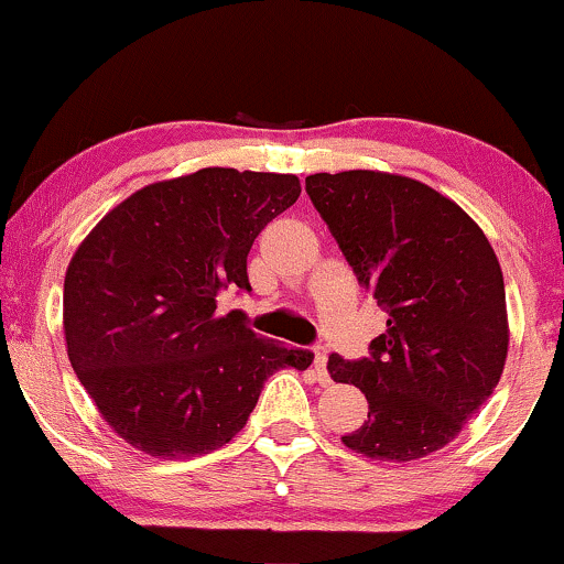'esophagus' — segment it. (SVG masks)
Listing matches in <instances>:
<instances>
[{"label":"esophagus","instance_id":"esophagus-1","mask_svg":"<svg viewBox=\"0 0 564 564\" xmlns=\"http://www.w3.org/2000/svg\"><path fill=\"white\" fill-rule=\"evenodd\" d=\"M326 360H328V358H326V349L315 347V349H313V371H315V377H318L321 384H328V381H332V377H328Z\"/></svg>","mask_w":564,"mask_h":564}]
</instances>
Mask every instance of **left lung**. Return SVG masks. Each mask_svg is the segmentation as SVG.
I'll return each mask as SVG.
<instances>
[{"instance_id":"left-lung-1","label":"left lung","mask_w":564,"mask_h":564,"mask_svg":"<svg viewBox=\"0 0 564 564\" xmlns=\"http://www.w3.org/2000/svg\"><path fill=\"white\" fill-rule=\"evenodd\" d=\"M304 191L390 315L368 358L328 355L332 379L368 400L364 426L341 443L387 462L430 456L501 379L509 326L494 246L462 206L400 174L321 172Z\"/></svg>"}]
</instances>
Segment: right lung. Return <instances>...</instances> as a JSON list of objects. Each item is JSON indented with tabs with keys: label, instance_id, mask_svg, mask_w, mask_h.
I'll list each match as a JSON object with an SVG mask.
<instances>
[{
	"label": "right lung",
	"instance_id": "obj_1",
	"mask_svg": "<svg viewBox=\"0 0 564 564\" xmlns=\"http://www.w3.org/2000/svg\"><path fill=\"white\" fill-rule=\"evenodd\" d=\"M302 187L294 174L209 166L121 200L84 238L63 286L76 377L113 432L159 458L230 443L278 368L313 352L262 339L223 291H251L246 257Z\"/></svg>",
	"mask_w": 564,
	"mask_h": 564
}]
</instances>
